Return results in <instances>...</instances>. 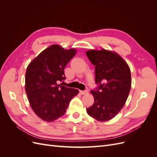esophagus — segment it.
I'll return each instance as SVG.
<instances>
[{
    "label": "esophagus",
    "instance_id": "esophagus-1",
    "mask_svg": "<svg viewBox=\"0 0 157 157\" xmlns=\"http://www.w3.org/2000/svg\"><path fill=\"white\" fill-rule=\"evenodd\" d=\"M80 94H82V95H86V94H87L88 93V91L87 90H84V91H82V90H80Z\"/></svg>",
    "mask_w": 157,
    "mask_h": 157
}]
</instances>
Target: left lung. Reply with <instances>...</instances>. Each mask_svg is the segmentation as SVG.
<instances>
[{"label":"left lung","mask_w":157,"mask_h":157,"mask_svg":"<svg viewBox=\"0 0 157 157\" xmlns=\"http://www.w3.org/2000/svg\"><path fill=\"white\" fill-rule=\"evenodd\" d=\"M95 65V82L91 90L93 105L86 109L88 115L99 122L112 119L124 107L131 89V72L125 60L115 52L90 50L86 52Z\"/></svg>","instance_id":"1"}]
</instances>
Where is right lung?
I'll list each match as a JSON object with an SVG mask.
<instances>
[{"label":"right lung","mask_w":157,"mask_h":157,"mask_svg":"<svg viewBox=\"0 0 157 157\" xmlns=\"http://www.w3.org/2000/svg\"><path fill=\"white\" fill-rule=\"evenodd\" d=\"M77 53L73 48L65 50L52 44L38 55L27 66L25 92L30 105L42 120L53 122L62 117L77 89L58 84L65 79L64 69Z\"/></svg>","instance_id":"right-lung-1"}]
</instances>
